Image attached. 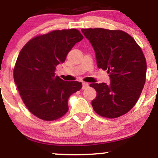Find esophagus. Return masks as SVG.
Returning a JSON list of instances; mask_svg holds the SVG:
<instances>
[{"instance_id": "1", "label": "esophagus", "mask_w": 158, "mask_h": 158, "mask_svg": "<svg viewBox=\"0 0 158 158\" xmlns=\"http://www.w3.org/2000/svg\"><path fill=\"white\" fill-rule=\"evenodd\" d=\"M88 87H89V84H88V83H87V82H82V89L84 90V89H86L87 88H88Z\"/></svg>"}]
</instances>
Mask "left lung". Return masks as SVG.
<instances>
[{
    "instance_id": "left-lung-1",
    "label": "left lung",
    "mask_w": 158,
    "mask_h": 158,
    "mask_svg": "<svg viewBox=\"0 0 158 158\" xmlns=\"http://www.w3.org/2000/svg\"><path fill=\"white\" fill-rule=\"evenodd\" d=\"M93 47L99 68L109 73L110 84L93 83L97 91L91 104L107 118L126 114L138 100L146 81V61L135 40L122 30L81 29Z\"/></svg>"
}]
</instances>
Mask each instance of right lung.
Returning <instances> with one entry per match:
<instances>
[{
	"mask_svg": "<svg viewBox=\"0 0 158 158\" xmlns=\"http://www.w3.org/2000/svg\"><path fill=\"white\" fill-rule=\"evenodd\" d=\"M82 39L76 29L54 30L33 38L21 49L14 81L23 103L35 117L52 121L68 112L69 97L82 85L77 81H64L55 76V70Z\"/></svg>",
	"mask_w": 158,
	"mask_h": 158,
	"instance_id": "1",
	"label": "right lung"
}]
</instances>
